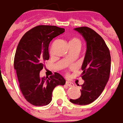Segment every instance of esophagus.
Listing matches in <instances>:
<instances>
[{
	"instance_id": "34e87169",
	"label": "esophagus",
	"mask_w": 123,
	"mask_h": 123,
	"mask_svg": "<svg viewBox=\"0 0 123 123\" xmlns=\"http://www.w3.org/2000/svg\"><path fill=\"white\" fill-rule=\"evenodd\" d=\"M65 84H66L68 86H74V84H73V82H69V81H66Z\"/></svg>"
}]
</instances>
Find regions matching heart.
<instances>
[{
    "instance_id": "b5f03b06",
    "label": "heart",
    "mask_w": 123,
    "mask_h": 123,
    "mask_svg": "<svg viewBox=\"0 0 123 123\" xmlns=\"http://www.w3.org/2000/svg\"><path fill=\"white\" fill-rule=\"evenodd\" d=\"M69 44L70 47H77L80 49L81 48V41L80 40L76 37H73L70 40ZM68 61H70V59H68Z\"/></svg>"
}]
</instances>
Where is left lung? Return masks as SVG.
Instances as JSON below:
<instances>
[{
	"instance_id": "1",
	"label": "left lung",
	"mask_w": 123,
	"mask_h": 123,
	"mask_svg": "<svg viewBox=\"0 0 123 123\" xmlns=\"http://www.w3.org/2000/svg\"><path fill=\"white\" fill-rule=\"evenodd\" d=\"M86 42V50L82 63V78L84 80L81 96L70 102L77 105H88L103 92L111 72V55L103 38L87 27L75 28Z\"/></svg>"
}]
</instances>
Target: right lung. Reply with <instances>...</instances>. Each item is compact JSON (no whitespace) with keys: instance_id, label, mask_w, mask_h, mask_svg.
Returning a JSON list of instances; mask_svg holds the SVG:
<instances>
[{"instance_id":"1","label":"right lung","mask_w":123,"mask_h":123,"mask_svg":"<svg viewBox=\"0 0 123 123\" xmlns=\"http://www.w3.org/2000/svg\"><path fill=\"white\" fill-rule=\"evenodd\" d=\"M64 31V29L56 26L39 25L26 32L18 43L14 68L22 94L34 106L50 104L53 89L65 84V80L58 73L48 79L40 77L43 62L49 59L50 41Z\"/></svg>"}]
</instances>
